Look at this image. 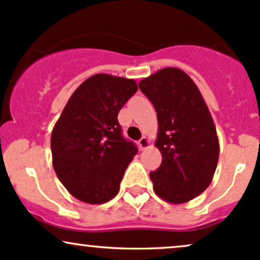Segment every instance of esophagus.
I'll use <instances>...</instances> for the list:
<instances>
[{
    "mask_svg": "<svg viewBox=\"0 0 260 260\" xmlns=\"http://www.w3.org/2000/svg\"><path fill=\"white\" fill-rule=\"evenodd\" d=\"M139 146H140V149L145 151V149H147L149 147V140L147 137H142V139L139 141Z\"/></svg>",
    "mask_w": 260,
    "mask_h": 260,
    "instance_id": "34e87169",
    "label": "esophagus"
}]
</instances>
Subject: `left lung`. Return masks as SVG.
Returning <instances> with one entry per match:
<instances>
[{
	"label": "left lung",
	"instance_id": "obj_1",
	"mask_svg": "<svg viewBox=\"0 0 260 260\" xmlns=\"http://www.w3.org/2000/svg\"><path fill=\"white\" fill-rule=\"evenodd\" d=\"M139 87L157 112L154 145L163 159L149 173L153 190L168 203L188 202L210 185L219 160V140L208 107L197 85L179 68L158 70L142 79Z\"/></svg>",
	"mask_w": 260,
	"mask_h": 260
}]
</instances>
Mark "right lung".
<instances>
[{"instance_id": "add662e5", "label": "right lung", "mask_w": 260, "mask_h": 260, "mask_svg": "<svg viewBox=\"0 0 260 260\" xmlns=\"http://www.w3.org/2000/svg\"><path fill=\"white\" fill-rule=\"evenodd\" d=\"M137 91L134 79L90 76L70 96L51 136L52 164L76 200L102 204L117 196L125 169L137 153L125 140L119 111Z\"/></svg>"}]
</instances>
